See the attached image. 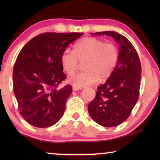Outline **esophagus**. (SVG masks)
<instances>
[{"mask_svg": "<svg viewBox=\"0 0 160 160\" xmlns=\"http://www.w3.org/2000/svg\"><path fill=\"white\" fill-rule=\"evenodd\" d=\"M82 89V87H73V91H78Z\"/></svg>", "mask_w": 160, "mask_h": 160, "instance_id": "esophagus-1", "label": "esophagus"}]
</instances>
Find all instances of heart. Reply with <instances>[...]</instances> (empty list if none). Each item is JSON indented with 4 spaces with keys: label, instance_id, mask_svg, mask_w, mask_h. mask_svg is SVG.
I'll return each mask as SVG.
<instances>
[{
    "label": "heart",
    "instance_id": "1",
    "mask_svg": "<svg viewBox=\"0 0 160 160\" xmlns=\"http://www.w3.org/2000/svg\"><path fill=\"white\" fill-rule=\"evenodd\" d=\"M119 60V51L113 43H106L97 38L87 37L74 45L73 52L65 49L60 55L62 69L68 75L76 71L78 60H84V71L68 78L70 84L84 87L105 81L113 73Z\"/></svg>",
    "mask_w": 160,
    "mask_h": 160
}]
</instances>
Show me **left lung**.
Wrapping results in <instances>:
<instances>
[{
	"label": "left lung",
	"mask_w": 160,
	"mask_h": 160,
	"mask_svg": "<svg viewBox=\"0 0 160 160\" xmlns=\"http://www.w3.org/2000/svg\"><path fill=\"white\" fill-rule=\"evenodd\" d=\"M112 37L119 45V60L113 73L98 87L96 96L89 102L92 119L106 128L117 127L130 115L138 100L141 65L135 47L126 37L113 31L92 32Z\"/></svg>",
	"instance_id": "1"
}]
</instances>
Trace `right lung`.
<instances>
[{
    "instance_id": "add662e5",
    "label": "right lung",
    "mask_w": 160,
    "mask_h": 160,
    "mask_svg": "<svg viewBox=\"0 0 160 160\" xmlns=\"http://www.w3.org/2000/svg\"><path fill=\"white\" fill-rule=\"evenodd\" d=\"M83 33L44 32L34 37L21 49L13 69L14 92L19 111L36 128L56 124L64 114L72 87L58 86L66 78L60 55Z\"/></svg>"
}]
</instances>
